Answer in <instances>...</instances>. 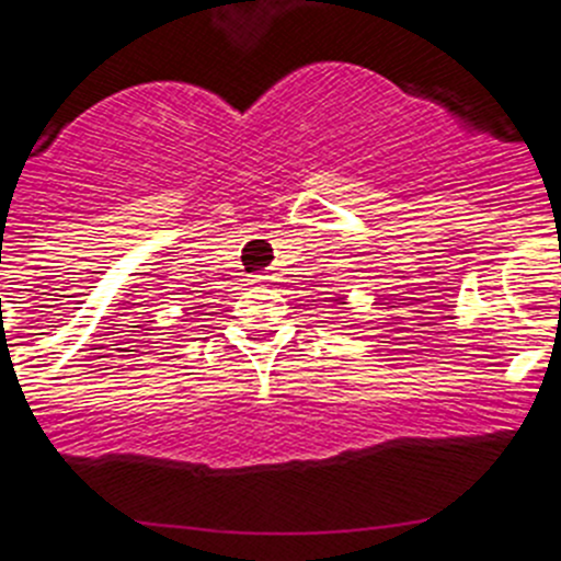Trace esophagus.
<instances>
[{"mask_svg":"<svg viewBox=\"0 0 561 561\" xmlns=\"http://www.w3.org/2000/svg\"><path fill=\"white\" fill-rule=\"evenodd\" d=\"M272 280H277L275 272L272 270H264V272H257V275H252V284H272Z\"/></svg>","mask_w":561,"mask_h":561,"instance_id":"34e87169","label":"esophagus"}]
</instances>
